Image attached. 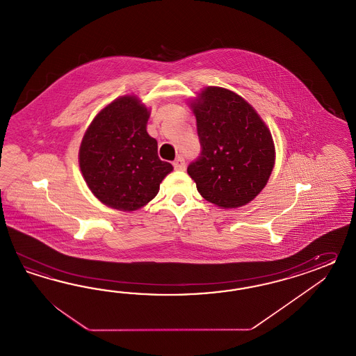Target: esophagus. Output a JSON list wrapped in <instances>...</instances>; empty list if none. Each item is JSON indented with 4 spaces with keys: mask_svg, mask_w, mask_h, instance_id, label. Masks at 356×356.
Instances as JSON below:
<instances>
[{
    "mask_svg": "<svg viewBox=\"0 0 356 356\" xmlns=\"http://www.w3.org/2000/svg\"><path fill=\"white\" fill-rule=\"evenodd\" d=\"M185 159H184L183 156L180 155V156H177L175 161H173V167H175V170H179V171H183L185 170Z\"/></svg>",
    "mask_w": 356,
    "mask_h": 356,
    "instance_id": "esophagus-1",
    "label": "esophagus"
}]
</instances>
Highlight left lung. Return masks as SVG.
Listing matches in <instances>:
<instances>
[{
  "label": "left lung",
  "mask_w": 356,
  "mask_h": 356,
  "mask_svg": "<svg viewBox=\"0 0 356 356\" xmlns=\"http://www.w3.org/2000/svg\"><path fill=\"white\" fill-rule=\"evenodd\" d=\"M201 144L188 173L203 198L224 209L252 201L266 186L275 164L267 125L242 97L209 87L192 104Z\"/></svg>",
  "instance_id": "left-lung-1"
}]
</instances>
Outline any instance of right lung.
Here are the masks:
<instances>
[{
  "label": "right lung",
  "instance_id": "obj_1",
  "mask_svg": "<svg viewBox=\"0 0 356 356\" xmlns=\"http://www.w3.org/2000/svg\"><path fill=\"white\" fill-rule=\"evenodd\" d=\"M147 119L149 110L136 97H120L97 114L83 137L80 170L89 189L108 207H143L173 170L159 159L156 140L146 132Z\"/></svg>",
  "mask_w": 356,
  "mask_h": 356
}]
</instances>
